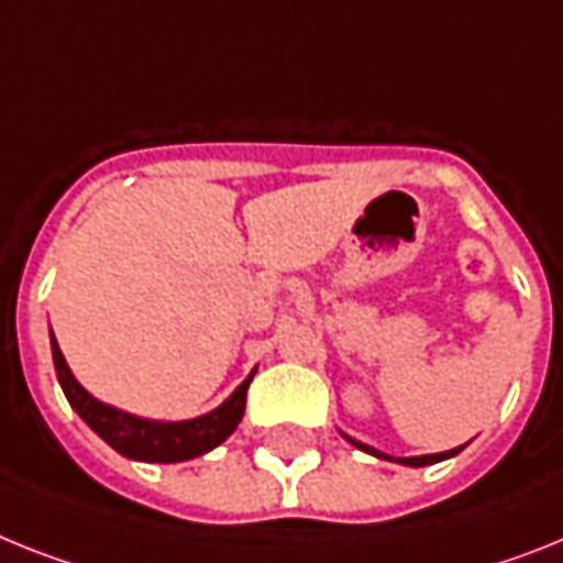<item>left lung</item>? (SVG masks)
<instances>
[{
	"label": "left lung",
	"mask_w": 563,
	"mask_h": 563,
	"mask_svg": "<svg viewBox=\"0 0 563 563\" xmlns=\"http://www.w3.org/2000/svg\"><path fill=\"white\" fill-rule=\"evenodd\" d=\"M349 443H354L357 450L369 452V455L375 457H384V461H395V464H404V466H429V464H438V461H446V457L457 455V452L464 450V446H457V450H450V452H438V455H418V457H391V455H384V452H377L375 446H366V443L354 441V438H349V434H343Z\"/></svg>",
	"instance_id": "left-lung-1"
}]
</instances>
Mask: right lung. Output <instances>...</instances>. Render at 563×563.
I'll use <instances>...</instances> for the list:
<instances>
[{"label": "right lung", "instance_id": "add662e5", "mask_svg": "<svg viewBox=\"0 0 563 563\" xmlns=\"http://www.w3.org/2000/svg\"><path fill=\"white\" fill-rule=\"evenodd\" d=\"M51 352H54V369L59 377L68 404L77 409L79 418L93 429V432L131 461H148V464H177V461H191L197 455H206L214 446L229 438L245 412V391L252 384V375L245 377L238 389L231 391V398L217 406L214 412L200 415L191 420H148L136 415L120 412L113 406L102 404L93 395L79 386L74 372L68 369L59 343L51 332Z\"/></svg>", "mask_w": 563, "mask_h": 563}]
</instances>
